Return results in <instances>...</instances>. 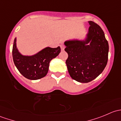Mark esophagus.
I'll list each match as a JSON object with an SVG mask.
<instances>
[{
  "mask_svg": "<svg viewBox=\"0 0 121 121\" xmlns=\"http://www.w3.org/2000/svg\"><path fill=\"white\" fill-rule=\"evenodd\" d=\"M60 47H61V50H62V51L64 50V48H65V46H64L63 44H61V46H60Z\"/></svg>",
  "mask_w": 121,
  "mask_h": 121,
  "instance_id": "obj_1",
  "label": "esophagus"
}]
</instances>
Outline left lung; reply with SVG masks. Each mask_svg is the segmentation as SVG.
<instances>
[{"mask_svg": "<svg viewBox=\"0 0 121 121\" xmlns=\"http://www.w3.org/2000/svg\"><path fill=\"white\" fill-rule=\"evenodd\" d=\"M85 40L64 43L68 55L66 60L68 73L73 80L86 83L97 77L108 62L109 46L101 27L92 21ZM90 43V44H87Z\"/></svg>", "mask_w": 121, "mask_h": 121, "instance_id": "8db88e82", "label": "left lung"}]
</instances>
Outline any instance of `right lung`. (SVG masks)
Segmentation results:
<instances>
[{"label": "right lung", "mask_w": 121, "mask_h": 121, "mask_svg": "<svg viewBox=\"0 0 121 121\" xmlns=\"http://www.w3.org/2000/svg\"><path fill=\"white\" fill-rule=\"evenodd\" d=\"M14 39L12 49L13 61L20 74L26 78L36 80L47 75L50 61L57 57L61 52L60 47H46L32 56H23L16 47Z\"/></svg>", "instance_id": "right-lung-1"}]
</instances>
